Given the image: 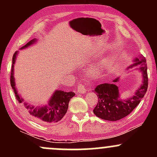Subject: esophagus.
I'll return each instance as SVG.
<instances>
[{
    "label": "esophagus",
    "mask_w": 157,
    "mask_h": 157,
    "mask_svg": "<svg viewBox=\"0 0 157 157\" xmlns=\"http://www.w3.org/2000/svg\"><path fill=\"white\" fill-rule=\"evenodd\" d=\"M86 91H87V89L85 88L84 85H82V84L78 85V86H77V92L80 93V94H83L86 92Z\"/></svg>",
    "instance_id": "obj_1"
}]
</instances>
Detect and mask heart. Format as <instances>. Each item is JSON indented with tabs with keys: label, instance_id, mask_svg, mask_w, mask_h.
<instances>
[{
	"label": "heart",
	"instance_id": "b5f03b06",
	"mask_svg": "<svg viewBox=\"0 0 157 157\" xmlns=\"http://www.w3.org/2000/svg\"><path fill=\"white\" fill-rule=\"evenodd\" d=\"M94 72H95V70L94 69V70H92V71H91V74H94Z\"/></svg>",
	"mask_w": 157,
	"mask_h": 157
}]
</instances>
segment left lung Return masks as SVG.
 I'll return each instance as SVG.
<instances>
[{"label": "left lung", "instance_id": "obj_1", "mask_svg": "<svg viewBox=\"0 0 157 157\" xmlns=\"http://www.w3.org/2000/svg\"><path fill=\"white\" fill-rule=\"evenodd\" d=\"M135 62L133 66L140 65V70L143 77L140 89L136 90L134 97L122 100L120 98L118 87L114 83L98 85L94 89L98 97V102L93 111L97 117L109 121H117L128 116L140 104L148 86L146 59L140 56L135 60ZM117 80L118 79H116L113 82H117Z\"/></svg>", "mask_w": 157, "mask_h": 157}]
</instances>
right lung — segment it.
Wrapping results in <instances>:
<instances>
[{
	"mask_svg": "<svg viewBox=\"0 0 157 157\" xmlns=\"http://www.w3.org/2000/svg\"><path fill=\"white\" fill-rule=\"evenodd\" d=\"M35 39L32 40L29 42L27 43L25 46L21 47V49L27 47L29 45L35 43ZM17 54V52H15L13 55V57H12V65L10 75L11 86L12 87V89L15 92L17 100L19 102V103L23 104L24 106L25 111L36 121L46 122V123H53V122L60 121L67 112L68 102H69L70 100L75 96V94L71 92V91L66 92V91H61V90L60 91L57 90L48 101V105L42 108L34 107V106L30 105L29 104L23 102V100L17 94V90L15 89V79L13 77V68Z\"/></svg>",
	"mask_w": 157,
	"mask_h": 157,
	"instance_id": "right-lung-1",
	"label": "right lung"
}]
</instances>
